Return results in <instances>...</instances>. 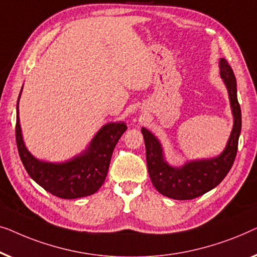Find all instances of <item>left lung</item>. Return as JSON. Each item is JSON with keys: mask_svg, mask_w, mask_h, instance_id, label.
Returning a JSON list of instances; mask_svg holds the SVG:
<instances>
[{"mask_svg": "<svg viewBox=\"0 0 257 257\" xmlns=\"http://www.w3.org/2000/svg\"><path fill=\"white\" fill-rule=\"evenodd\" d=\"M220 75L228 89L234 125L228 143L220 156L211 160L194 161L182 168H172L164 161L158 140L146 128L142 129L146 143L148 171L158 192L177 200H190L200 197L222 182L232 169L237 153L241 133V108L237 101L236 79L226 59H220Z\"/></svg>", "mask_w": 257, "mask_h": 257, "instance_id": "left-lung-1", "label": "left lung"}]
</instances>
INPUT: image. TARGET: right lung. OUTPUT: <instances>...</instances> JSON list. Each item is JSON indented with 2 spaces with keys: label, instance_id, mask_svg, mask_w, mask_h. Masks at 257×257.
Instances as JSON below:
<instances>
[{
  "label": "right lung",
  "instance_id": "obj_1",
  "mask_svg": "<svg viewBox=\"0 0 257 257\" xmlns=\"http://www.w3.org/2000/svg\"><path fill=\"white\" fill-rule=\"evenodd\" d=\"M15 129L17 149L29 176L53 196L61 199H75L91 196L102 185L114 148L127 130V125L123 122L103 125L84 154L60 164L38 161L25 148L19 118V101Z\"/></svg>",
  "mask_w": 257,
  "mask_h": 257
}]
</instances>
